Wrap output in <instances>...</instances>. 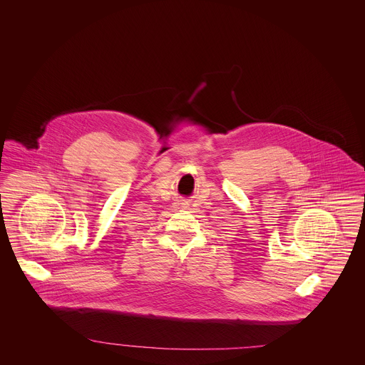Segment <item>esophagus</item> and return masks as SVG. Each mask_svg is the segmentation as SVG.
<instances>
[{
    "label": "esophagus",
    "mask_w": 365,
    "mask_h": 365,
    "mask_svg": "<svg viewBox=\"0 0 365 365\" xmlns=\"http://www.w3.org/2000/svg\"><path fill=\"white\" fill-rule=\"evenodd\" d=\"M180 205H182V207H185V208H186V205H187V202H185V201H182V202H180Z\"/></svg>",
    "instance_id": "obj_1"
}]
</instances>
